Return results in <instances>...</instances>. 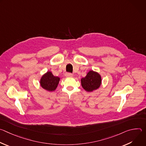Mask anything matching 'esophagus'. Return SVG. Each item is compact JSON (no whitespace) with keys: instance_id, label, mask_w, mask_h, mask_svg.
Here are the masks:
<instances>
[{"instance_id":"esophagus-1","label":"esophagus","mask_w":146,"mask_h":146,"mask_svg":"<svg viewBox=\"0 0 146 146\" xmlns=\"http://www.w3.org/2000/svg\"><path fill=\"white\" fill-rule=\"evenodd\" d=\"M65 76H66V77H73V74H72V73H66Z\"/></svg>"}]
</instances>
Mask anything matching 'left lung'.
<instances>
[{
	"instance_id": "1",
	"label": "left lung",
	"mask_w": 146,
	"mask_h": 146,
	"mask_svg": "<svg viewBox=\"0 0 146 146\" xmlns=\"http://www.w3.org/2000/svg\"><path fill=\"white\" fill-rule=\"evenodd\" d=\"M81 84L82 88L87 92H93L100 87L102 77L97 72L90 70L85 77L81 79Z\"/></svg>"
}]
</instances>
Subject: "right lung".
<instances>
[{"label":"right lung","instance_id":"1","mask_svg":"<svg viewBox=\"0 0 146 146\" xmlns=\"http://www.w3.org/2000/svg\"><path fill=\"white\" fill-rule=\"evenodd\" d=\"M60 77L54 76L50 71H47L40 79V85L41 87L48 92L54 91L60 81Z\"/></svg>","mask_w":146,"mask_h":146}]
</instances>
